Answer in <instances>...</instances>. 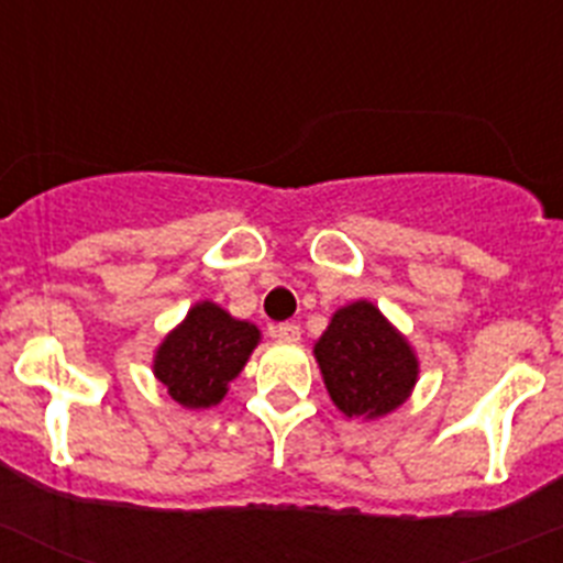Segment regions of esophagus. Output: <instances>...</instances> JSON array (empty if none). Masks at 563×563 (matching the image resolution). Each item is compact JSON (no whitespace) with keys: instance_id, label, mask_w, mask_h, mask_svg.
I'll use <instances>...</instances> for the list:
<instances>
[{"instance_id":"esophagus-1","label":"esophagus","mask_w":563,"mask_h":563,"mask_svg":"<svg viewBox=\"0 0 563 563\" xmlns=\"http://www.w3.org/2000/svg\"><path fill=\"white\" fill-rule=\"evenodd\" d=\"M271 335L278 338V341H285V343H298V341H301V330H298V324H290V321H287V324H276V327H273Z\"/></svg>"}]
</instances>
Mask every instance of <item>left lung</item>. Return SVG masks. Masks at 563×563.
<instances>
[{"label": "left lung", "instance_id": "8db88e82", "mask_svg": "<svg viewBox=\"0 0 563 563\" xmlns=\"http://www.w3.org/2000/svg\"><path fill=\"white\" fill-rule=\"evenodd\" d=\"M312 355L335 409L355 420H380L400 409L420 377L409 338L366 298L332 312Z\"/></svg>", "mask_w": 563, "mask_h": 563}]
</instances>
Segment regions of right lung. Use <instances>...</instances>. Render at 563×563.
Returning a JSON list of instances; mask_svg holds the SVG:
<instances>
[{
	"label": "right lung",
	"instance_id": "right-lung-1",
	"mask_svg": "<svg viewBox=\"0 0 563 563\" xmlns=\"http://www.w3.org/2000/svg\"><path fill=\"white\" fill-rule=\"evenodd\" d=\"M262 341L251 321H239L213 301H197L154 350L152 372L183 409H211L228 395Z\"/></svg>",
	"mask_w": 563,
	"mask_h": 563
}]
</instances>
